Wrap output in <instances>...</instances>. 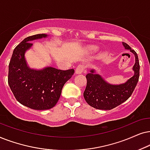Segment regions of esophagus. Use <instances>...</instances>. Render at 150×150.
I'll return each mask as SVG.
<instances>
[{"instance_id":"34e87169","label":"esophagus","mask_w":150,"mask_h":150,"mask_svg":"<svg viewBox=\"0 0 150 150\" xmlns=\"http://www.w3.org/2000/svg\"><path fill=\"white\" fill-rule=\"evenodd\" d=\"M85 69V66L83 64H79L76 68L75 70V73L76 74H81L82 73V72L84 71Z\"/></svg>"}]
</instances>
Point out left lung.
Segmentation results:
<instances>
[{"mask_svg":"<svg viewBox=\"0 0 150 150\" xmlns=\"http://www.w3.org/2000/svg\"><path fill=\"white\" fill-rule=\"evenodd\" d=\"M125 49H128L135 56L133 67L134 74L126 82L119 85L108 83L101 75L95 73V70L86 75L87 85L83 92V97L91 106L99 110H111L125 102L132 94L139 78V57L134 50L125 42H122Z\"/></svg>","mask_w":150,"mask_h":150,"instance_id":"obj_1","label":"left lung"}]
</instances>
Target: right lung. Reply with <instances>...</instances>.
<instances>
[{"mask_svg":"<svg viewBox=\"0 0 150 150\" xmlns=\"http://www.w3.org/2000/svg\"><path fill=\"white\" fill-rule=\"evenodd\" d=\"M47 37L36 34L26 38L16 46L10 59L8 83L16 100L33 110H48L54 107L62 90L74 74V69L67 71L53 67L41 70L31 69L27 66L25 54L33 45L32 40Z\"/></svg>","mask_w":150,"mask_h":150,"instance_id":"obj_1","label":"right lung"}]
</instances>
